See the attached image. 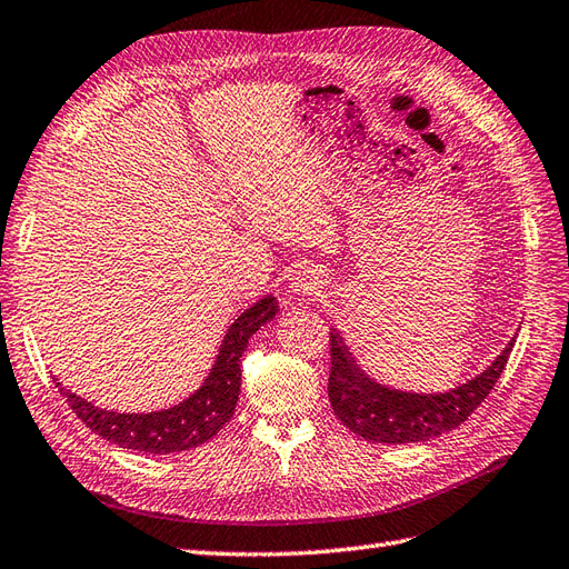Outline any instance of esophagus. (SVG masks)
Returning a JSON list of instances; mask_svg holds the SVG:
<instances>
[{
    "mask_svg": "<svg viewBox=\"0 0 569 569\" xmlns=\"http://www.w3.org/2000/svg\"><path fill=\"white\" fill-rule=\"evenodd\" d=\"M289 287H292L295 295L311 297L318 292V287H321V277H318V272L311 268H299L292 274V280H289Z\"/></svg>",
    "mask_w": 569,
    "mask_h": 569,
    "instance_id": "34e87169",
    "label": "esophagus"
}]
</instances>
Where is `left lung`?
Returning <instances> with one entry per match:
<instances>
[{
  "label": "left lung",
  "instance_id": "obj_1",
  "mask_svg": "<svg viewBox=\"0 0 569 569\" xmlns=\"http://www.w3.org/2000/svg\"><path fill=\"white\" fill-rule=\"evenodd\" d=\"M515 338L495 362L447 393H412L373 381L359 369L342 336L330 328V377L328 398L332 412L357 437L377 445H415L435 439L463 425L507 367Z\"/></svg>",
  "mask_w": 569,
  "mask_h": 569
}]
</instances>
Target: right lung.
Segmentation results:
<instances>
[{
    "instance_id": "1",
    "label": "right lung",
    "mask_w": 569,
    "mask_h": 569,
    "mask_svg": "<svg viewBox=\"0 0 569 569\" xmlns=\"http://www.w3.org/2000/svg\"><path fill=\"white\" fill-rule=\"evenodd\" d=\"M277 313V299L272 295L256 301L246 309L227 330L219 345L217 362L207 373L200 389L188 396L183 403L157 412H116L96 408L89 400L67 391L52 379L60 393L67 398L69 408L84 422L91 432L113 441L122 449H134L144 453H176L188 451L212 439L224 427L233 408H237L241 391V357L248 340L260 326L272 321Z\"/></svg>"
}]
</instances>
